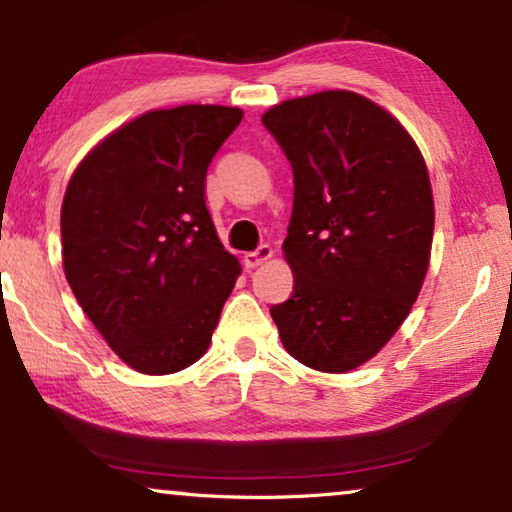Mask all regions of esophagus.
I'll return each instance as SVG.
<instances>
[{"mask_svg": "<svg viewBox=\"0 0 512 512\" xmlns=\"http://www.w3.org/2000/svg\"><path fill=\"white\" fill-rule=\"evenodd\" d=\"M273 257V248L269 246V243H262L257 250H253V253H246L243 255V264H246V269H255V266L264 264L266 259Z\"/></svg>", "mask_w": 512, "mask_h": 512, "instance_id": "34e87169", "label": "esophagus"}]
</instances>
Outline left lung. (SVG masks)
<instances>
[{
    "mask_svg": "<svg viewBox=\"0 0 512 512\" xmlns=\"http://www.w3.org/2000/svg\"><path fill=\"white\" fill-rule=\"evenodd\" d=\"M292 165L285 259L294 294L271 308L280 340L319 372L370 361L421 292L434 202L425 160L398 119L354 91H319L264 112Z\"/></svg>",
    "mask_w": 512,
    "mask_h": 512,
    "instance_id": "obj_1",
    "label": "left lung"
}]
</instances>
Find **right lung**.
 I'll use <instances>...</instances> for the list:
<instances>
[{"label":"right lung","instance_id":"obj_1","mask_svg":"<svg viewBox=\"0 0 512 512\" xmlns=\"http://www.w3.org/2000/svg\"><path fill=\"white\" fill-rule=\"evenodd\" d=\"M241 119L225 105L151 110L105 137L68 181L66 280L114 354L144 375L207 352L241 273L204 200L211 158Z\"/></svg>","mask_w":512,"mask_h":512}]
</instances>
